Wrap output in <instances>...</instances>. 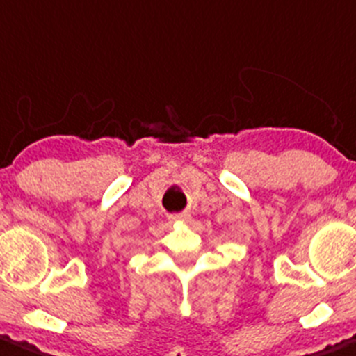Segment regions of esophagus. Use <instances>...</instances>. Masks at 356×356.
Here are the masks:
<instances>
[{"mask_svg":"<svg viewBox=\"0 0 356 356\" xmlns=\"http://www.w3.org/2000/svg\"><path fill=\"white\" fill-rule=\"evenodd\" d=\"M190 214L188 212H179V214H171L170 216V221H188Z\"/></svg>","mask_w":356,"mask_h":356,"instance_id":"34e87169","label":"esophagus"}]
</instances>
